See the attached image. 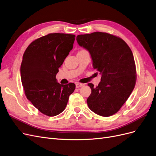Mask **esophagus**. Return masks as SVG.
<instances>
[{"instance_id": "obj_1", "label": "esophagus", "mask_w": 156, "mask_h": 156, "mask_svg": "<svg viewBox=\"0 0 156 156\" xmlns=\"http://www.w3.org/2000/svg\"><path fill=\"white\" fill-rule=\"evenodd\" d=\"M83 85H84V84H83V83H76V88H80V87H83Z\"/></svg>"}]
</instances>
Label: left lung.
<instances>
[{"mask_svg": "<svg viewBox=\"0 0 156 156\" xmlns=\"http://www.w3.org/2000/svg\"><path fill=\"white\" fill-rule=\"evenodd\" d=\"M78 44L87 49L92 65L101 75L96 87L92 83L87 99L90 109L102 116H112L120 110L136 83V68L129 47L119 37L96 32L78 35Z\"/></svg>", "mask_w": 156, "mask_h": 156, "instance_id": "left-lung-1", "label": "left lung"}]
</instances>
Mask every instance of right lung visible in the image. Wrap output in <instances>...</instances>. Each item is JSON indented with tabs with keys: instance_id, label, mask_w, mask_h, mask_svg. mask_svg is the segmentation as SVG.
Listing matches in <instances>:
<instances>
[{
	"instance_id": "right-lung-1",
	"label": "right lung",
	"mask_w": 156,
	"mask_h": 156,
	"mask_svg": "<svg viewBox=\"0 0 156 156\" xmlns=\"http://www.w3.org/2000/svg\"><path fill=\"white\" fill-rule=\"evenodd\" d=\"M75 36L51 33L33 41L23 56L21 78L27 98L41 113L55 116L67 105L75 88L69 83L61 84L56 75L73 49Z\"/></svg>"
}]
</instances>
